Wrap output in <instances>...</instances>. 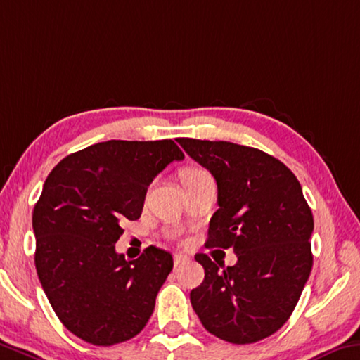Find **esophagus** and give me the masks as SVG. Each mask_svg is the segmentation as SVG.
<instances>
[{
  "instance_id": "esophagus-1",
  "label": "esophagus",
  "mask_w": 360,
  "mask_h": 360,
  "mask_svg": "<svg viewBox=\"0 0 360 360\" xmlns=\"http://www.w3.org/2000/svg\"><path fill=\"white\" fill-rule=\"evenodd\" d=\"M173 259H174V266H181V264H184V262L189 261V256L184 253H174Z\"/></svg>"
}]
</instances>
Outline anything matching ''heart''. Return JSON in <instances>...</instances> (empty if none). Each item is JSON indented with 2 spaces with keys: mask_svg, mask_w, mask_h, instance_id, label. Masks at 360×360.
I'll return each instance as SVG.
<instances>
[{
  "mask_svg": "<svg viewBox=\"0 0 360 360\" xmlns=\"http://www.w3.org/2000/svg\"><path fill=\"white\" fill-rule=\"evenodd\" d=\"M203 173H207V171H203V169H200V168H193V167H192V168L182 169V171H181V182H182V184H186L187 181L197 178V176H200V174H203Z\"/></svg>",
  "mask_w": 360,
  "mask_h": 360,
  "instance_id": "obj_1",
  "label": "heart"
}]
</instances>
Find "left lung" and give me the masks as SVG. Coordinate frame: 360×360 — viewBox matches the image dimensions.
Here are the masks:
<instances>
[{
	"mask_svg": "<svg viewBox=\"0 0 360 360\" xmlns=\"http://www.w3.org/2000/svg\"><path fill=\"white\" fill-rule=\"evenodd\" d=\"M178 142L218 184L207 247L237 255L227 267L195 255L205 278L191 292L192 307L211 335L256 343L288 321L309 278L311 208L296 176L266 152L226 141Z\"/></svg>",
	"mask_w": 360,
	"mask_h": 360,
	"instance_id": "8db88e82",
	"label": "left lung"
}]
</instances>
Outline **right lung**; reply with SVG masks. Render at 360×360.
Wrapping results in <instances>:
<instances>
[{
	"label": "right lung",
	"instance_id": "obj_1",
	"mask_svg": "<svg viewBox=\"0 0 360 360\" xmlns=\"http://www.w3.org/2000/svg\"><path fill=\"white\" fill-rule=\"evenodd\" d=\"M184 153L171 139L107 141L60 160L33 210L38 278L59 321L96 346L131 340L149 321L173 256L115 252L124 221L139 219L147 187Z\"/></svg>",
	"mask_w": 360,
	"mask_h": 360
}]
</instances>
